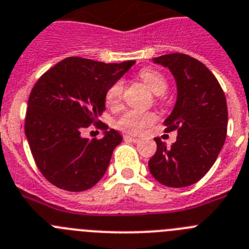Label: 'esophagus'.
<instances>
[{
    "instance_id": "34e87169",
    "label": "esophagus",
    "mask_w": 249,
    "mask_h": 249,
    "mask_svg": "<svg viewBox=\"0 0 249 249\" xmlns=\"http://www.w3.org/2000/svg\"><path fill=\"white\" fill-rule=\"evenodd\" d=\"M124 140L125 141H133V142H139L140 139L135 138V136H131V135H124Z\"/></svg>"
}]
</instances>
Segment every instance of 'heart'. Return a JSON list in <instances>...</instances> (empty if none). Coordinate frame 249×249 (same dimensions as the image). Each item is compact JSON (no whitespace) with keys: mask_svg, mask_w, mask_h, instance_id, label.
Returning a JSON list of instances; mask_svg holds the SVG:
<instances>
[{"mask_svg":"<svg viewBox=\"0 0 249 249\" xmlns=\"http://www.w3.org/2000/svg\"><path fill=\"white\" fill-rule=\"evenodd\" d=\"M139 77L151 89L152 93H155L159 95V94H162L166 91V78L163 77L160 71H155V69L145 68L142 71H140ZM123 93H124V83L122 80H119V82L114 83L113 86L108 89L107 95H105V100L111 107H116V105H119L120 102H122ZM155 114L152 113H144V111L139 110H127L118 120V127H120L124 131L138 134L141 133L145 126L152 124V123L155 122Z\"/></svg>","mask_w":249,"mask_h":249,"instance_id":"heart-1","label":"heart"}]
</instances>
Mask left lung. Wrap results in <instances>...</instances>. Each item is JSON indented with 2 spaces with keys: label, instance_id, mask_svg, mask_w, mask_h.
Here are the masks:
<instances>
[{
  "label": "left lung",
  "instance_id": "8db88e82",
  "mask_svg": "<svg viewBox=\"0 0 249 249\" xmlns=\"http://www.w3.org/2000/svg\"><path fill=\"white\" fill-rule=\"evenodd\" d=\"M170 69L178 86V100L163 124L178 130L167 147L155 138V155L149 161L151 175L169 187L194 185L208 172L225 144L228 111L225 93L212 71L200 60L183 53L154 58Z\"/></svg>",
  "mask_w": 249,
  "mask_h": 249
}]
</instances>
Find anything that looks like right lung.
<instances>
[{"mask_svg": "<svg viewBox=\"0 0 249 249\" xmlns=\"http://www.w3.org/2000/svg\"><path fill=\"white\" fill-rule=\"evenodd\" d=\"M135 63H103L69 57L47 71L28 98L24 133L36 165L58 189L80 192L104 176L114 149L123 138L98 116L105 110V95ZM94 124L105 130L103 139L81 136Z\"/></svg>", "mask_w": 249, "mask_h": 249, "instance_id": "add662e5", "label": "right lung"}]
</instances>
